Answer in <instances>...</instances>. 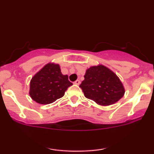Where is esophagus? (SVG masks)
Masks as SVG:
<instances>
[{"label":"esophagus","instance_id":"obj_1","mask_svg":"<svg viewBox=\"0 0 154 154\" xmlns=\"http://www.w3.org/2000/svg\"><path fill=\"white\" fill-rule=\"evenodd\" d=\"M74 84L77 85H79L80 84V81H79V79H77V80H76L75 82H74Z\"/></svg>","mask_w":154,"mask_h":154}]
</instances>
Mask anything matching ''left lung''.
Masks as SVG:
<instances>
[{
    "label": "left lung",
    "instance_id": "left-lung-1",
    "mask_svg": "<svg viewBox=\"0 0 154 154\" xmlns=\"http://www.w3.org/2000/svg\"><path fill=\"white\" fill-rule=\"evenodd\" d=\"M84 77L79 87L86 98L98 105H112L125 94V88L117 75L103 65L91 66Z\"/></svg>",
    "mask_w": 154,
    "mask_h": 154
}]
</instances>
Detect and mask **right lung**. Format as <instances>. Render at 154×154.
<instances>
[{"label": "right lung", "mask_w": 154, "mask_h": 154, "mask_svg": "<svg viewBox=\"0 0 154 154\" xmlns=\"http://www.w3.org/2000/svg\"><path fill=\"white\" fill-rule=\"evenodd\" d=\"M72 83L68 75H62L59 64L48 63L33 76L29 85V95L40 104H49L64 95Z\"/></svg>", "instance_id": "right-lung-1"}]
</instances>
